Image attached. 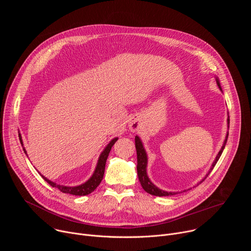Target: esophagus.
I'll return each mask as SVG.
<instances>
[{"instance_id":"esophagus-1","label":"esophagus","mask_w":251,"mask_h":251,"mask_svg":"<svg viewBox=\"0 0 251 251\" xmlns=\"http://www.w3.org/2000/svg\"><path fill=\"white\" fill-rule=\"evenodd\" d=\"M130 129L132 130V131H137L138 130V125H137V123H135V122H130Z\"/></svg>"}]
</instances>
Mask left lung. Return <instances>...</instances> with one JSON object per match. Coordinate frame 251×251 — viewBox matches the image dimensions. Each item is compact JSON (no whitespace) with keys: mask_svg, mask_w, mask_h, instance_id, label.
I'll return each mask as SVG.
<instances>
[{"mask_svg":"<svg viewBox=\"0 0 251 251\" xmlns=\"http://www.w3.org/2000/svg\"><path fill=\"white\" fill-rule=\"evenodd\" d=\"M217 80V83L220 87V89L222 90V87H221V84H220V81L218 78H216ZM227 124H229V119H227ZM229 127V126H228ZM227 137H228V132L226 134V140L224 142L223 144V147L221 149V151L219 152L216 160L213 161L209 171L207 172V174L205 175V176L202 178V180L201 181L203 182L206 176L209 175V173L212 171V169L214 168V166H216V164L218 163L220 157L222 156L223 154V151L226 147V141H227ZM135 147H136V151H137V174H138V177H139V181H140V184L142 186V188L144 189L148 194L150 195H153V196H156V197H167V196H174V195H176L177 193H171V192H166V191H163L159 188H157L151 181L150 178L148 177V175H147V163H148V158H147V154H146V151L144 149V147H143V144H142V141L140 140V138L138 136L135 137ZM200 183V184H201Z\"/></svg>","mask_w":251,"mask_h":251,"instance_id":"8db88e82","label":"left lung"}]
</instances>
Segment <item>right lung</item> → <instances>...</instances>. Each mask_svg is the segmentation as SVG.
Segmentation results:
<instances>
[{"mask_svg":"<svg viewBox=\"0 0 251 251\" xmlns=\"http://www.w3.org/2000/svg\"><path fill=\"white\" fill-rule=\"evenodd\" d=\"M19 138H20V141H21V144L22 146L24 145L23 144V140H22V136L21 134H19ZM118 140V138H114L110 141V143L108 145L106 146V148L103 150V152L100 154L99 156V159H98V162H97V166L95 168V171L92 175V176L89 178V180L87 182H85L84 184L80 185V186H76V187H66V186H61V185H57L51 181H50L49 178H47L46 176H44L43 175H41L43 176L44 180L46 182H48L51 187L53 188H57L60 192L64 193V194H69V195H74V196H86V195H89L90 193H92L98 186L99 184L101 183L102 178H103V176H104V171H105V165H106V160L107 158H108V155L111 151V148L112 146L115 144V142ZM24 149V152L25 153L26 155V151L25 148Z\"/></svg>","mask_w":251,"mask_h":251,"instance_id":"add662e5","label":"right lung"}]
</instances>
